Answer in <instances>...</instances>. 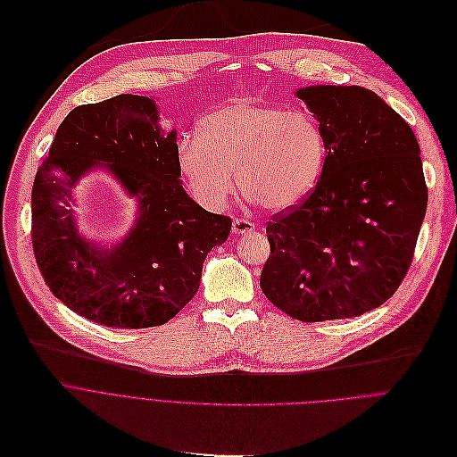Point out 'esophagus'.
Returning <instances> with one entry per match:
<instances>
[{"instance_id": "obj_1", "label": "esophagus", "mask_w": 457, "mask_h": 457, "mask_svg": "<svg viewBox=\"0 0 457 457\" xmlns=\"http://www.w3.org/2000/svg\"><path fill=\"white\" fill-rule=\"evenodd\" d=\"M255 230V225L248 220H243V218H236L232 221V232L234 234H248V232H253Z\"/></svg>"}]
</instances>
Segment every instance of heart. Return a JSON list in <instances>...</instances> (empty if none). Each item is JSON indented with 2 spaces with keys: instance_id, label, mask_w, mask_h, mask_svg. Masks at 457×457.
Instances as JSON below:
<instances>
[{
  "instance_id": "b5f03b06",
  "label": "heart",
  "mask_w": 457,
  "mask_h": 457,
  "mask_svg": "<svg viewBox=\"0 0 457 457\" xmlns=\"http://www.w3.org/2000/svg\"><path fill=\"white\" fill-rule=\"evenodd\" d=\"M326 158L319 124L303 112L236 101L204 117L200 133L176 147L178 169L198 202L221 207L237 189L257 207L281 212L317 186Z\"/></svg>"
}]
</instances>
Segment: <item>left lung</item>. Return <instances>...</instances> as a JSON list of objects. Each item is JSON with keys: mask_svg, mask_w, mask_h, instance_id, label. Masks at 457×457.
<instances>
[{"mask_svg": "<svg viewBox=\"0 0 457 457\" xmlns=\"http://www.w3.org/2000/svg\"><path fill=\"white\" fill-rule=\"evenodd\" d=\"M319 120L326 158L313 191L266 225V299L292 319L358 317L398 290L427 211L411 126L361 86L297 91Z\"/></svg>", "mask_w": 457, "mask_h": 457, "instance_id": "1", "label": "left lung"}]
</instances>
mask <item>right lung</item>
<instances>
[{
  "mask_svg": "<svg viewBox=\"0 0 457 457\" xmlns=\"http://www.w3.org/2000/svg\"><path fill=\"white\" fill-rule=\"evenodd\" d=\"M176 131L163 133L153 99L117 96L71 110L59 126L32 189V246L50 292L71 312L108 328L162 326L195 297L228 216L202 209L181 187ZM106 166L137 202L132 232L101 249L76 230L71 191Z\"/></svg>",
  "mask_w": 457,
  "mask_h": 457,
  "instance_id": "add662e5",
  "label": "right lung"
}]
</instances>
